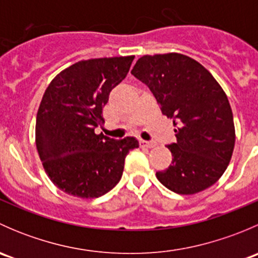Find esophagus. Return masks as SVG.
Listing matches in <instances>:
<instances>
[{
	"label": "esophagus",
	"instance_id": "obj_1",
	"mask_svg": "<svg viewBox=\"0 0 258 258\" xmlns=\"http://www.w3.org/2000/svg\"><path fill=\"white\" fill-rule=\"evenodd\" d=\"M140 145H141V147L153 148L156 146V142H153V141H144V140H141V141H140Z\"/></svg>",
	"mask_w": 258,
	"mask_h": 258
}]
</instances>
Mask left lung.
I'll use <instances>...</instances> for the list:
<instances>
[{
	"mask_svg": "<svg viewBox=\"0 0 258 258\" xmlns=\"http://www.w3.org/2000/svg\"><path fill=\"white\" fill-rule=\"evenodd\" d=\"M131 74L150 88L176 127L177 141L167 146L172 163L156 172L158 181L179 195L216 183L230 163L236 140L232 110L217 81L181 53L146 54Z\"/></svg>",
	"mask_w": 258,
	"mask_h": 258,
	"instance_id": "left-lung-1",
	"label": "left lung"
}]
</instances>
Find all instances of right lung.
Here are the masks:
<instances>
[{
  "instance_id": "1",
  "label": "right lung",
  "mask_w": 258,
  "mask_h": 258,
  "mask_svg": "<svg viewBox=\"0 0 258 258\" xmlns=\"http://www.w3.org/2000/svg\"><path fill=\"white\" fill-rule=\"evenodd\" d=\"M135 56L92 58L59 72L45 91L36 118V146L46 173L66 194L95 199L122 177L135 137L95 134L105 122L103 106L127 76Z\"/></svg>"
}]
</instances>
